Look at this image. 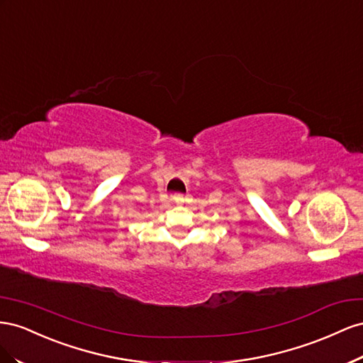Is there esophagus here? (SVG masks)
I'll list each match as a JSON object with an SVG mask.
<instances>
[{"mask_svg":"<svg viewBox=\"0 0 363 363\" xmlns=\"http://www.w3.org/2000/svg\"><path fill=\"white\" fill-rule=\"evenodd\" d=\"M172 201H173L174 203H182V202H184V194L174 193V194L172 196Z\"/></svg>","mask_w":363,"mask_h":363,"instance_id":"obj_1","label":"esophagus"}]
</instances>
